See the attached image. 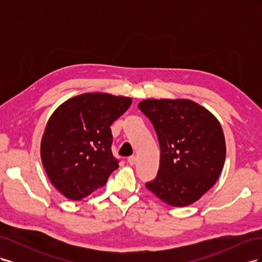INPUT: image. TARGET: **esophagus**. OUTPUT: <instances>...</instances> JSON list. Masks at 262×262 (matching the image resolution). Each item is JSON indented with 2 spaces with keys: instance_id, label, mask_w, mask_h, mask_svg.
<instances>
[{
  "instance_id": "esophagus-1",
  "label": "esophagus",
  "mask_w": 262,
  "mask_h": 262,
  "mask_svg": "<svg viewBox=\"0 0 262 262\" xmlns=\"http://www.w3.org/2000/svg\"><path fill=\"white\" fill-rule=\"evenodd\" d=\"M136 162H137V157L134 156V155L128 157V163H129L130 165H134V164H136Z\"/></svg>"
}]
</instances>
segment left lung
<instances>
[{
	"instance_id": "obj_1",
	"label": "left lung",
	"mask_w": 262,
	"mask_h": 262,
	"mask_svg": "<svg viewBox=\"0 0 262 262\" xmlns=\"http://www.w3.org/2000/svg\"><path fill=\"white\" fill-rule=\"evenodd\" d=\"M152 122L161 148L160 168L145 186L171 207L199 200L223 168V130L209 110L188 99H146L138 105Z\"/></svg>"
}]
</instances>
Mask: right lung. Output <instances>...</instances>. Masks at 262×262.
Masks as SVG:
<instances>
[{
    "mask_svg": "<svg viewBox=\"0 0 262 262\" xmlns=\"http://www.w3.org/2000/svg\"><path fill=\"white\" fill-rule=\"evenodd\" d=\"M129 97L83 94L67 100L47 123L41 161L51 184L71 200L105 186L119 160L110 125L131 106Z\"/></svg>",
    "mask_w": 262,
    "mask_h": 262,
    "instance_id": "obj_1",
    "label": "right lung"
}]
</instances>
